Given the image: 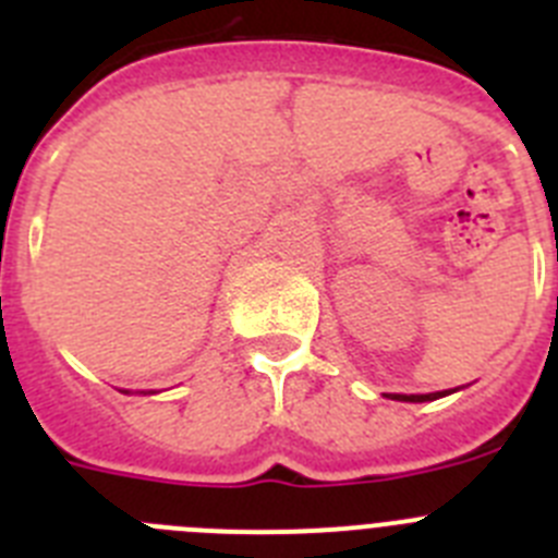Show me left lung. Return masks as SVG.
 <instances>
[{"instance_id": "8db88e82", "label": "left lung", "mask_w": 558, "mask_h": 558, "mask_svg": "<svg viewBox=\"0 0 558 558\" xmlns=\"http://www.w3.org/2000/svg\"><path fill=\"white\" fill-rule=\"evenodd\" d=\"M447 391H438V393H391V399H399V402H430V399L445 397Z\"/></svg>"}]
</instances>
